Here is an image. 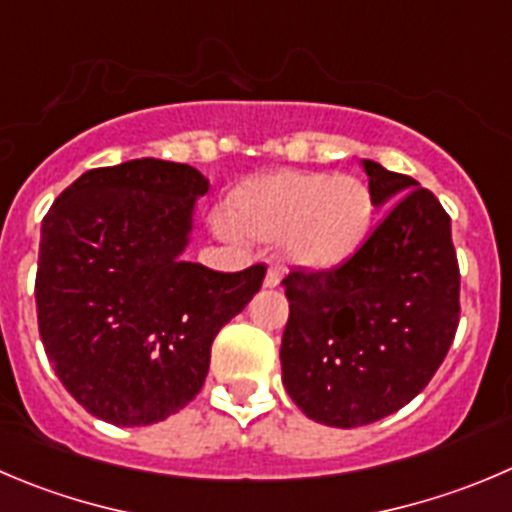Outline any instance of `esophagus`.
I'll use <instances>...</instances> for the list:
<instances>
[{"instance_id":"1","label":"esophagus","mask_w":512,"mask_h":512,"mask_svg":"<svg viewBox=\"0 0 512 512\" xmlns=\"http://www.w3.org/2000/svg\"><path fill=\"white\" fill-rule=\"evenodd\" d=\"M281 279H284V271H281V266H269L264 284L269 286V289H276V286L281 284Z\"/></svg>"}]
</instances>
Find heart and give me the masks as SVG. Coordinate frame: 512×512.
Masks as SVG:
<instances>
[{
  "label": "heart",
  "instance_id": "1",
  "mask_svg": "<svg viewBox=\"0 0 512 512\" xmlns=\"http://www.w3.org/2000/svg\"><path fill=\"white\" fill-rule=\"evenodd\" d=\"M226 216L238 236L284 241L296 264L332 269L364 243L374 201L352 175L274 173L238 186Z\"/></svg>",
  "mask_w": 512,
  "mask_h": 512
}]
</instances>
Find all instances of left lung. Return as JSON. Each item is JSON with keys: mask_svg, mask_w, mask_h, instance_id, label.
I'll return each mask as SVG.
<instances>
[{"mask_svg": "<svg viewBox=\"0 0 512 512\" xmlns=\"http://www.w3.org/2000/svg\"><path fill=\"white\" fill-rule=\"evenodd\" d=\"M387 216L352 259L291 271L281 377L309 420L362 427L405 407L440 369L460 321L450 216L415 178L362 160Z\"/></svg>", "mask_w": 512, "mask_h": 512, "instance_id": "left-lung-1", "label": "left lung"}]
</instances>
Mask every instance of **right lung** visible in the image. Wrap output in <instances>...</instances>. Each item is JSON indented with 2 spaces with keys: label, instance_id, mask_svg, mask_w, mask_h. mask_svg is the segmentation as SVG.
<instances>
[{
  "label": "right lung",
  "instance_id": "right-lung-1",
  "mask_svg": "<svg viewBox=\"0 0 512 512\" xmlns=\"http://www.w3.org/2000/svg\"><path fill=\"white\" fill-rule=\"evenodd\" d=\"M208 178L140 158L82 173L42 221L34 281L52 369L90 415L120 427L165 420L206 382L211 344L261 289L183 259Z\"/></svg>",
  "mask_w": 512,
  "mask_h": 512
}]
</instances>
